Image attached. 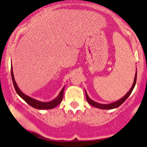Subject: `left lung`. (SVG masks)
<instances>
[{"mask_svg":"<svg viewBox=\"0 0 147 147\" xmlns=\"http://www.w3.org/2000/svg\"><path fill=\"white\" fill-rule=\"evenodd\" d=\"M136 82H137V72H136L135 77H134V83H133L132 87H131V89L129 90V91L128 92H127V94H126L125 95L122 97V98H121L120 100H118V101L113 102V103L108 104V105H104V104H100V103H98V102L92 101V100L91 99L88 97V95H87V92H86V91H85L86 99H87V101L89 104H90V105H91L92 106H93V107H97V108H99V109H115V108H117V107H119L120 105L123 103V102L125 101L127 98H128V97L130 95V94L131 93L132 90H134V87L136 84Z\"/></svg>","mask_w":147,"mask_h":147,"instance_id":"8db88e82","label":"left lung"}]
</instances>
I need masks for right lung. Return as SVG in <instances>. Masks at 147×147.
Instances as JSON below:
<instances>
[{
  "label": "right lung",
  "mask_w": 147,
  "mask_h": 147,
  "mask_svg": "<svg viewBox=\"0 0 147 147\" xmlns=\"http://www.w3.org/2000/svg\"><path fill=\"white\" fill-rule=\"evenodd\" d=\"M11 77H12V80H13V85H14V87H15V90H16V92L18 93V95L20 96L23 100H24L25 101L27 102L28 105H30L31 107L35 108V109H53V108L55 107L56 106H57V105L62 102V100H63V92H64L65 87L62 89L61 92H60L59 95L57 96L55 100H52V101L50 102H43L38 101V100L32 98V97H28V96L26 95L24 93H23L21 91H20V89L18 87V85L17 84H16V81H15L14 75H13V67H11Z\"/></svg>",
  "instance_id": "obj_1"
}]
</instances>
